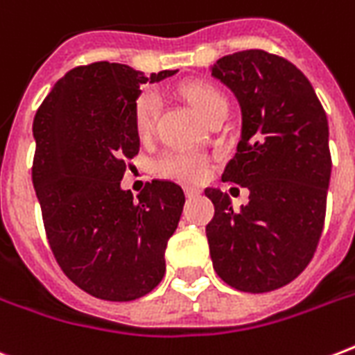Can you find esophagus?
I'll return each instance as SVG.
<instances>
[{
  "label": "esophagus",
  "instance_id": "34e87169",
  "mask_svg": "<svg viewBox=\"0 0 355 355\" xmlns=\"http://www.w3.org/2000/svg\"><path fill=\"white\" fill-rule=\"evenodd\" d=\"M184 193H186V197H195V195L200 193V189L193 188V186H184Z\"/></svg>",
  "mask_w": 355,
  "mask_h": 355
}]
</instances>
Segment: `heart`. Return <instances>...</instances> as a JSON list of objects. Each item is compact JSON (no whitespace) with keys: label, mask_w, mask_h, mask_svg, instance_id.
Wrapping results in <instances>:
<instances>
[{"label":"heart","mask_w":355,"mask_h":355,"mask_svg":"<svg viewBox=\"0 0 355 355\" xmlns=\"http://www.w3.org/2000/svg\"><path fill=\"white\" fill-rule=\"evenodd\" d=\"M184 96L188 101L199 110L206 119L216 112L217 108L227 107V99L216 86L205 80H193L182 88ZM160 110V97L153 90L139 94L134 103V128L136 134L145 138L149 136L155 127L156 116ZM210 167V158L202 153L189 149H175L166 150L164 155L155 162V171L158 175L171 178H180L188 182H197L205 177Z\"/></svg>","instance_id":"b5f03b06"}]
</instances>
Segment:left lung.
<instances>
[{"label": "left lung", "mask_w": 355, "mask_h": 355, "mask_svg": "<svg viewBox=\"0 0 355 355\" xmlns=\"http://www.w3.org/2000/svg\"><path fill=\"white\" fill-rule=\"evenodd\" d=\"M211 75L241 107V139L221 180L250 191L236 211L221 189H205L216 206L206 225L214 269L237 291H275L308 267L324 228L328 119L311 83L284 57L237 51Z\"/></svg>", "instance_id": "obj_1"}]
</instances>
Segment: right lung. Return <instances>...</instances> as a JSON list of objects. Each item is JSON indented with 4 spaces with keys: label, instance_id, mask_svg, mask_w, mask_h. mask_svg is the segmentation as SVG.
<instances>
[{
    "label": "right lung",
    "instance_id": "1",
    "mask_svg": "<svg viewBox=\"0 0 355 355\" xmlns=\"http://www.w3.org/2000/svg\"><path fill=\"white\" fill-rule=\"evenodd\" d=\"M173 73L145 77L105 60L77 66L36 110L33 184L47 241L64 275L101 300H136L166 275L164 254L180 221L182 188L153 180L134 199L119 184L139 150V86Z\"/></svg>",
    "mask_w": 355,
    "mask_h": 355
}]
</instances>
